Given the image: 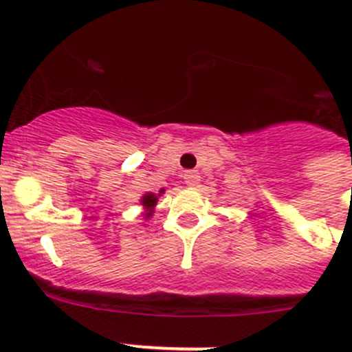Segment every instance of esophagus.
<instances>
[{
  "instance_id": "1",
  "label": "esophagus",
  "mask_w": 352,
  "mask_h": 352,
  "mask_svg": "<svg viewBox=\"0 0 352 352\" xmlns=\"http://www.w3.org/2000/svg\"><path fill=\"white\" fill-rule=\"evenodd\" d=\"M183 179H185V183L188 186H195L199 183V173L197 170H186Z\"/></svg>"
}]
</instances>
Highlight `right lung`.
Returning a JSON list of instances; mask_svg holds the SVG:
<instances>
[{
	"label": "right lung",
	"mask_w": 352,
	"mask_h": 352,
	"mask_svg": "<svg viewBox=\"0 0 352 352\" xmlns=\"http://www.w3.org/2000/svg\"><path fill=\"white\" fill-rule=\"evenodd\" d=\"M155 204H157V195L155 194H146L144 197H142V206L153 208Z\"/></svg>",
	"instance_id": "right-lung-1"
}]
</instances>
